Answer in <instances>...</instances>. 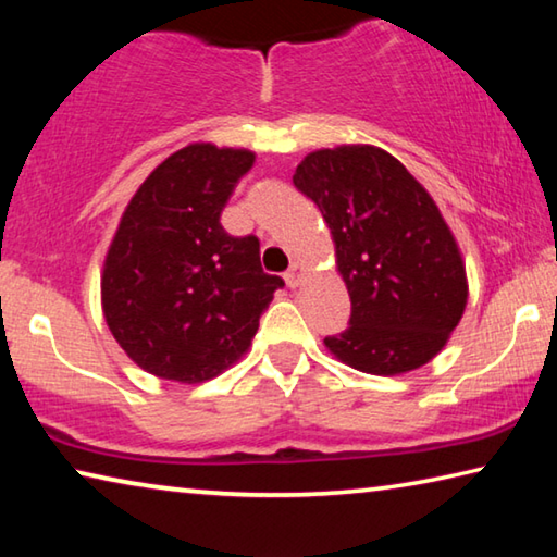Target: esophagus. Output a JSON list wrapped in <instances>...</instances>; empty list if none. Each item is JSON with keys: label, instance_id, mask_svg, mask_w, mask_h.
Masks as SVG:
<instances>
[{"label": "esophagus", "instance_id": "esophagus-1", "mask_svg": "<svg viewBox=\"0 0 557 557\" xmlns=\"http://www.w3.org/2000/svg\"><path fill=\"white\" fill-rule=\"evenodd\" d=\"M301 277H305V270H301V265H297V262H292L289 265V270L285 272V282H287V287H299L301 285Z\"/></svg>", "mask_w": 557, "mask_h": 557}]
</instances>
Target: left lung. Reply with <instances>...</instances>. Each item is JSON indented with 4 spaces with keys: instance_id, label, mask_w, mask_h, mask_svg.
Here are the masks:
<instances>
[{
    "instance_id": "obj_1",
    "label": "left lung",
    "mask_w": 557,
    "mask_h": 557,
    "mask_svg": "<svg viewBox=\"0 0 557 557\" xmlns=\"http://www.w3.org/2000/svg\"><path fill=\"white\" fill-rule=\"evenodd\" d=\"M292 184L322 211L351 319L324 344L356 371L395 375L442 351L467 307L455 235L398 159L351 145L305 157Z\"/></svg>"
}]
</instances>
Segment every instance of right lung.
I'll return each instance as SVG.
<instances>
[{
  "label": "right lung",
  "mask_w": 557,
  "mask_h": 557,
  "mask_svg": "<svg viewBox=\"0 0 557 557\" xmlns=\"http://www.w3.org/2000/svg\"><path fill=\"white\" fill-rule=\"evenodd\" d=\"M256 154L188 145L132 196L102 270V312L139 369L201 383L228 369L256 336L277 275L256 235L235 238L221 213Z\"/></svg>",
  "instance_id": "add662e5"
}]
</instances>
